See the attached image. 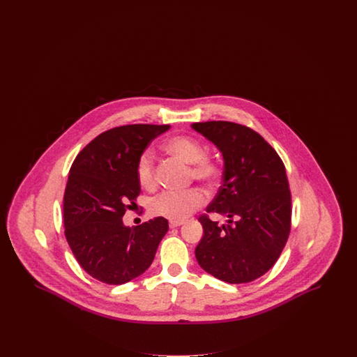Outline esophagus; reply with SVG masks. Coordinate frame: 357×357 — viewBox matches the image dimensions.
Segmentation results:
<instances>
[{"label":"esophagus","instance_id":"esophagus-1","mask_svg":"<svg viewBox=\"0 0 357 357\" xmlns=\"http://www.w3.org/2000/svg\"><path fill=\"white\" fill-rule=\"evenodd\" d=\"M185 223V221H172L171 220L170 223V227H178V226H181V225H183Z\"/></svg>","mask_w":357,"mask_h":357}]
</instances>
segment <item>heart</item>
Instances as JSON below:
<instances>
[{"label": "heart", "mask_w": 357, "mask_h": 357, "mask_svg": "<svg viewBox=\"0 0 357 357\" xmlns=\"http://www.w3.org/2000/svg\"><path fill=\"white\" fill-rule=\"evenodd\" d=\"M165 150L171 156L190 165V178L204 183V186L218 185L222 175V166L218 159L204 153V144L194 136H172L165 142ZM136 179L146 190L156 186V176L153 158L143 153L136 162ZM206 201L204 191L199 188H188L186 191H166L158 195L150 204V211L156 217H163L172 221H182L192 211L199 208Z\"/></svg>", "instance_id": "heart-1"}]
</instances>
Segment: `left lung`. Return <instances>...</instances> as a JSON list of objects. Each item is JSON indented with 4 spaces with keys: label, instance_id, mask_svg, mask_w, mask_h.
<instances>
[{
    "label": "left lung",
    "instance_id": "8db88e82",
    "mask_svg": "<svg viewBox=\"0 0 357 357\" xmlns=\"http://www.w3.org/2000/svg\"><path fill=\"white\" fill-rule=\"evenodd\" d=\"M213 142L225 160L223 182L208 214L199 217L204 237L195 249L201 268L229 284L252 282L277 262L291 226V197L284 162L252 128L231 121L191 126Z\"/></svg>",
    "mask_w": 357,
    "mask_h": 357
}]
</instances>
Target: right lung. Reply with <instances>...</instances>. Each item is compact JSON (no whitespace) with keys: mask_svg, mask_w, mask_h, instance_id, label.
<instances>
[{"mask_svg":"<svg viewBox=\"0 0 357 357\" xmlns=\"http://www.w3.org/2000/svg\"><path fill=\"white\" fill-rule=\"evenodd\" d=\"M169 124H128L111 128L73 160L64 192V227L69 248L93 278L121 285L146 272L169 230L163 217L124 226L123 215L136 206L140 185L137 158Z\"/></svg>","mask_w":357,"mask_h":357,"instance_id":"right-lung-1","label":"right lung"}]
</instances>
